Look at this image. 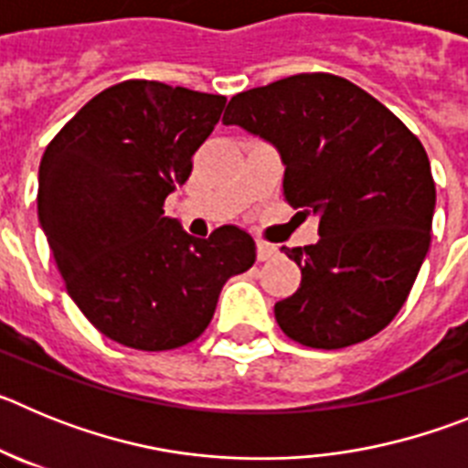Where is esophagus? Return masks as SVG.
<instances>
[{
    "mask_svg": "<svg viewBox=\"0 0 468 468\" xmlns=\"http://www.w3.org/2000/svg\"><path fill=\"white\" fill-rule=\"evenodd\" d=\"M276 253H279V250H276L271 243L258 241V260H260V262H267V260L276 258Z\"/></svg>",
    "mask_w": 468,
    "mask_h": 468,
    "instance_id": "obj_1",
    "label": "esophagus"
}]
</instances>
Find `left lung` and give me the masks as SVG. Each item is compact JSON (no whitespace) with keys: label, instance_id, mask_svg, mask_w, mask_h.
Here are the masks:
<instances>
[{"label":"left lung","instance_id":"obj_1","mask_svg":"<svg viewBox=\"0 0 468 468\" xmlns=\"http://www.w3.org/2000/svg\"><path fill=\"white\" fill-rule=\"evenodd\" d=\"M222 122L276 144L285 201L321 218L316 243L283 246L302 283L274 304L279 328L312 349L358 345L387 328L431 243L436 183L420 138L328 72L237 93Z\"/></svg>","mask_w":468,"mask_h":468}]
</instances>
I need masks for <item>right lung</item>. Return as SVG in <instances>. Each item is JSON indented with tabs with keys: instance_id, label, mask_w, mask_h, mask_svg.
I'll return each instance as SVG.
<instances>
[{
	"instance_id": "1",
	"label": "right lung",
	"mask_w": 468,
	"mask_h": 468,
	"mask_svg": "<svg viewBox=\"0 0 468 468\" xmlns=\"http://www.w3.org/2000/svg\"><path fill=\"white\" fill-rule=\"evenodd\" d=\"M225 95L128 80L90 98L48 143L37 213L74 304L105 337L168 351L208 328L222 285L250 270L234 225L189 237L164 201L187 183Z\"/></svg>"
}]
</instances>
